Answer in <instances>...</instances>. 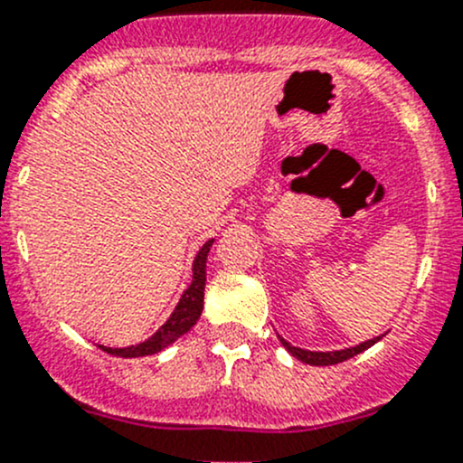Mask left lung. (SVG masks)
<instances>
[{
    "instance_id": "8db88e82",
    "label": "left lung",
    "mask_w": 463,
    "mask_h": 463,
    "mask_svg": "<svg viewBox=\"0 0 463 463\" xmlns=\"http://www.w3.org/2000/svg\"><path fill=\"white\" fill-rule=\"evenodd\" d=\"M383 335L385 334L376 335V338H372V340H365V343L356 345V347L335 349V352H309V349L296 347V345H291L288 340H284L282 335H278V338H279V343H282V347L287 349L293 358H298L300 363H307V365H316V367H326V365H335V363L349 361V358H354L356 354L365 352V349H370L372 345H376Z\"/></svg>"
}]
</instances>
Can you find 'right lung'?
<instances>
[{"label": "right lung", "mask_w": 463, "mask_h": 463, "mask_svg": "<svg viewBox=\"0 0 463 463\" xmlns=\"http://www.w3.org/2000/svg\"><path fill=\"white\" fill-rule=\"evenodd\" d=\"M214 240H208L199 249L197 258L193 261V279H190L188 288L181 293L179 302H176L175 311L170 314V318L158 326L156 334L149 335L147 340L138 345H129V347H105V345H98L102 352L111 354V356L120 358H141V356H152L158 354L161 349L170 347L176 338H181L184 334H188L194 325H197L199 316L203 311V288H205V261H208V253L213 249Z\"/></svg>", "instance_id": "obj_1"}]
</instances>
